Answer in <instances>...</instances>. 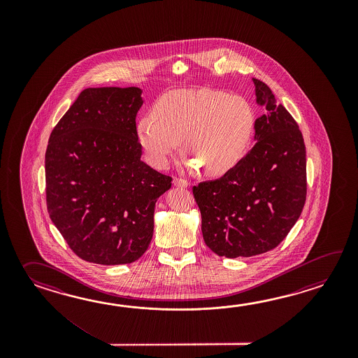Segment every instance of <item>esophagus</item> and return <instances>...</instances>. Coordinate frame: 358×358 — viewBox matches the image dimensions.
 <instances>
[{"label":"esophagus","instance_id":"esophagus-1","mask_svg":"<svg viewBox=\"0 0 358 358\" xmlns=\"http://www.w3.org/2000/svg\"><path fill=\"white\" fill-rule=\"evenodd\" d=\"M174 185L178 187V188H188V187H189V182H187V180H184V179L176 178V179H174Z\"/></svg>","mask_w":358,"mask_h":358}]
</instances>
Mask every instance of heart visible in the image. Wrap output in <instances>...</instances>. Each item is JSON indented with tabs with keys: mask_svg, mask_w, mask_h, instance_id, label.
Returning <instances> with one entry per match:
<instances>
[{
	"mask_svg": "<svg viewBox=\"0 0 358 358\" xmlns=\"http://www.w3.org/2000/svg\"><path fill=\"white\" fill-rule=\"evenodd\" d=\"M253 129V108L243 97L199 88L165 93L155 103L152 116L138 120L136 133L155 168H166L182 141L190 168L201 166L206 176H220L242 159Z\"/></svg>",
	"mask_w": 358,
	"mask_h": 358,
	"instance_id": "b5f03b06",
	"label": "heart"
}]
</instances>
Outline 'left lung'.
Segmentation results:
<instances>
[{"mask_svg": "<svg viewBox=\"0 0 358 358\" xmlns=\"http://www.w3.org/2000/svg\"><path fill=\"white\" fill-rule=\"evenodd\" d=\"M252 80L256 103L266 108L255 122L256 145L220 179L193 187L206 245L228 259L275 248L299 219L307 192L298 124L266 84Z\"/></svg>", "mask_w": 358, "mask_h": 358, "instance_id": "obj_1", "label": "left lung"}]
</instances>
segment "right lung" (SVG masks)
I'll return each instance as SVG.
<instances>
[{"label":"right lung","mask_w":358,"mask_h":358,"mask_svg":"<svg viewBox=\"0 0 358 358\" xmlns=\"http://www.w3.org/2000/svg\"><path fill=\"white\" fill-rule=\"evenodd\" d=\"M138 87L87 88L55 127L46 151L50 217L76 256L131 264L153 236L156 201L171 178L141 160Z\"/></svg>","instance_id":"right-lung-1"}]
</instances>
